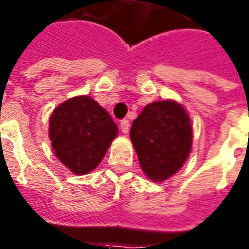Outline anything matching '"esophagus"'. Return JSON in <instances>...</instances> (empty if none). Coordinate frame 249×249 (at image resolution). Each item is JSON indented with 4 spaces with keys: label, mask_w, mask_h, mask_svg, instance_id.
I'll use <instances>...</instances> for the list:
<instances>
[{
    "label": "esophagus",
    "mask_w": 249,
    "mask_h": 249,
    "mask_svg": "<svg viewBox=\"0 0 249 249\" xmlns=\"http://www.w3.org/2000/svg\"><path fill=\"white\" fill-rule=\"evenodd\" d=\"M129 126H130V124H129V120H126V119H124V120L120 121V128H121V131L124 133V134H126L129 131Z\"/></svg>",
    "instance_id": "esophagus-1"
}]
</instances>
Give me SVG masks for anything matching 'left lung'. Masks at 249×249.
<instances>
[{
	"mask_svg": "<svg viewBox=\"0 0 249 249\" xmlns=\"http://www.w3.org/2000/svg\"><path fill=\"white\" fill-rule=\"evenodd\" d=\"M130 139L143 173L153 181L166 180L180 170L191 153V119L175 101L152 102L133 121Z\"/></svg>",
	"mask_w": 249,
	"mask_h": 249,
	"instance_id": "left-lung-1",
	"label": "left lung"
}]
</instances>
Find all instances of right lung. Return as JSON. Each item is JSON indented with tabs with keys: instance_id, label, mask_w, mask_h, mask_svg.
Returning <instances> with one entry per match:
<instances>
[{
	"instance_id": "1",
	"label": "right lung",
	"mask_w": 249,
	"mask_h": 249,
	"mask_svg": "<svg viewBox=\"0 0 249 249\" xmlns=\"http://www.w3.org/2000/svg\"><path fill=\"white\" fill-rule=\"evenodd\" d=\"M118 131L104 107L78 96L54 108L48 133L56 157L71 173L84 175L98 166Z\"/></svg>"
}]
</instances>
